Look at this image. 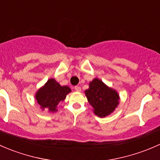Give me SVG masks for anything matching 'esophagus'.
Returning <instances> with one entry per match:
<instances>
[{"label": "esophagus", "mask_w": 160, "mask_h": 160, "mask_svg": "<svg viewBox=\"0 0 160 160\" xmlns=\"http://www.w3.org/2000/svg\"><path fill=\"white\" fill-rule=\"evenodd\" d=\"M75 91H77V92H81V87L80 86H75Z\"/></svg>", "instance_id": "34e87169"}]
</instances>
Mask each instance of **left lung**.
<instances>
[{
	"label": "left lung",
	"mask_w": 160,
	"mask_h": 160,
	"mask_svg": "<svg viewBox=\"0 0 160 160\" xmlns=\"http://www.w3.org/2000/svg\"><path fill=\"white\" fill-rule=\"evenodd\" d=\"M85 93L88 102L93 107L94 113L101 118L113 112L119 103L118 92L98 78H94L90 82L89 88Z\"/></svg>",
	"instance_id": "1"
}]
</instances>
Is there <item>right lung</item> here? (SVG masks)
<instances>
[{"label": "right lung", "instance_id": "right-lung-1", "mask_svg": "<svg viewBox=\"0 0 160 160\" xmlns=\"http://www.w3.org/2000/svg\"><path fill=\"white\" fill-rule=\"evenodd\" d=\"M71 92L72 90L69 87L62 86L54 78H50L36 92L35 99L42 109L47 108L50 112H55L58 111V103L64 101Z\"/></svg>", "mask_w": 160, "mask_h": 160}]
</instances>
